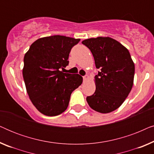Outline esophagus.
I'll return each mask as SVG.
<instances>
[{"mask_svg":"<svg viewBox=\"0 0 154 154\" xmlns=\"http://www.w3.org/2000/svg\"><path fill=\"white\" fill-rule=\"evenodd\" d=\"M83 81H87V79H88V75H84V76H83Z\"/></svg>","mask_w":154,"mask_h":154,"instance_id":"34e87169","label":"esophagus"}]
</instances>
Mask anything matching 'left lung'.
Returning <instances> with one entry per match:
<instances>
[{"mask_svg": "<svg viewBox=\"0 0 154 154\" xmlns=\"http://www.w3.org/2000/svg\"><path fill=\"white\" fill-rule=\"evenodd\" d=\"M82 43L89 48L97 69L96 90L86 100L94 111L106 113L123 104L133 85L134 64L127 48L109 37L88 38Z\"/></svg>", "mask_w": 154, "mask_h": 154, "instance_id": "left-lung-1", "label": "left lung"}]
</instances>
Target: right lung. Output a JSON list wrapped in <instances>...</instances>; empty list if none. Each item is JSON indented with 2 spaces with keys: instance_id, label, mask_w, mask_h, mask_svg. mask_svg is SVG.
I'll list each match as a JSON object with an SVG mask.
<instances>
[{
  "instance_id": "obj_1",
  "label": "right lung",
  "mask_w": 154,
  "mask_h": 154,
  "mask_svg": "<svg viewBox=\"0 0 154 154\" xmlns=\"http://www.w3.org/2000/svg\"><path fill=\"white\" fill-rule=\"evenodd\" d=\"M64 35L38 39L24 57L23 78L29 98L40 112L55 116L68 107L71 94L83 82L79 74L64 73L73 46L79 43Z\"/></svg>"
}]
</instances>
